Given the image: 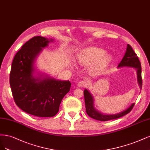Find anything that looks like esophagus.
<instances>
[{"label": "esophagus", "instance_id": "obj_1", "mask_svg": "<svg viewBox=\"0 0 150 150\" xmlns=\"http://www.w3.org/2000/svg\"><path fill=\"white\" fill-rule=\"evenodd\" d=\"M88 85V82L85 80L79 81L78 83V86L79 87H85V86H86Z\"/></svg>", "mask_w": 150, "mask_h": 150}]
</instances>
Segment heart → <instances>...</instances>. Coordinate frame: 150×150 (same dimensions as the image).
<instances>
[{
	"label": "heart",
	"mask_w": 150,
	"mask_h": 150,
	"mask_svg": "<svg viewBox=\"0 0 150 150\" xmlns=\"http://www.w3.org/2000/svg\"><path fill=\"white\" fill-rule=\"evenodd\" d=\"M112 60V57L106 54L101 48L90 47L80 50L76 55L77 62L82 65H88L95 63L92 69L98 71L107 67Z\"/></svg>",
	"instance_id": "obj_1"
}]
</instances>
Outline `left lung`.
Returning <instances> with one entry per match:
<instances>
[{
  "mask_svg": "<svg viewBox=\"0 0 150 150\" xmlns=\"http://www.w3.org/2000/svg\"><path fill=\"white\" fill-rule=\"evenodd\" d=\"M133 67L137 69V79L138 84L140 86V88L142 89V66L141 63H140L138 57L136 53L134 52L132 47L129 44L127 45V51L125 52V54L122 59V61L120 62L118 64V67ZM84 97H85V108H86V112L90 117L93 118L96 120L102 121V122H105L110 120H114L119 118L120 117L125 116L129 113L131 110L133 109L134 103H132L129 107L123 112L115 114V115H103L98 112L97 110H96L93 106V98L92 95L89 92L88 90L85 89L84 90Z\"/></svg>",
  "mask_w": 150,
  "mask_h": 150,
  "instance_id": "8db88e82",
  "label": "left lung"
}]
</instances>
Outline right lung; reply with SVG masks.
Listing matches in <instances>:
<instances>
[{
  "label": "right lung",
  "instance_id": "right-lung-1",
  "mask_svg": "<svg viewBox=\"0 0 150 150\" xmlns=\"http://www.w3.org/2000/svg\"><path fill=\"white\" fill-rule=\"evenodd\" d=\"M52 41L33 37L17 52L12 64L10 85L15 103L23 112L36 117H54L63 98L70 90L69 80L42 75L35 78L33 75L36 58Z\"/></svg>",
  "mask_w": 150,
  "mask_h": 150
}]
</instances>
